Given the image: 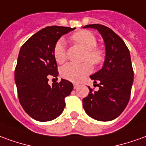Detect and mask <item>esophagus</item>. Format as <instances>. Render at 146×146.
<instances>
[{
  "instance_id": "obj_1",
  "label": "esophagus",
  "mask_w": 146,
  "mask_h": 146,
  "mask_svg": "<svg viewBox=\"0 0 146 146\" xmlns=\"http://www.w3.org/2000/svg\"><path fill=\"white\" fill-rule=\"evenodd\" d=\"M73 88H74V89H76V88H78V84H73Z\"/></svg>"
}]
</instances>
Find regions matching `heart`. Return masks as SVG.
Wrapping results in <instances>:
<instances>
[{
	"label": "heart",
	"instance_id": "heart-1",
	"mask_svg": "<svg viewBox=\"0 0 146 146\" xmlns=\"http://www.w3.org/2000/svg\"><path fill=\"white\" fill-rule=\"evenodd\" d=\"M71 39L86 50L84 61H89L94 66H98L104 62L105 59L104 50L100 47H96L97 40L92 32L84 30L79 31L71 36ZM53 54L58 63L62 64L66 61V42L63 38H60L56 42L54 46ZM92 71V66L89 62L81 64L67 63L61 69V75L66 80L78 83Z\"/></svg>",
	"mask_w": 146,
	"mask_h": 146
}]
</instances>
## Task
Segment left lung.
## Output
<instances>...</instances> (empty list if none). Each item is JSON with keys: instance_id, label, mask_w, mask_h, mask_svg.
Returning <instances> with one entry per match:
<instances>
[{"instance_id": "obj_1", "label": "left lung", "mask_w": 146, "mask_h": 146, "mask_svg": "<svg viewBox=\"0 0 146 146\" xmlns=\"http://www.w3.org/2000/svg\"><path fill=\"white\" fill-rule=\"evenodd\" d=\"M83 27L96 29L104 38L106 50L102 69L90 76L99 90L88 87L90 92L82 100L84 109L96 120L111 121L121 115L130 100L133 81L130 51L124 41L111 28L101 24H88Z\"/></svg>"}]
</instances>
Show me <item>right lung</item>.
<instances>
[{
    "label": "right lung",
    "mask_w": 146,
    "mask_h": 146,
    "mask_svg": "<svg viewBox=\"0 0 146 146\" xmlns=\"http://www.w3.org/2000/svg\"><path fill=\"white\" fill-rule=\"evenodd\" d=\"M75 27L50 26L29 38L20 48L15 82L22 108L32 119L47 122L58 118L65 108V98L73 90L70 81L62 79L48 84L49 77L58 75L53 50L63 35Z\"/></svg>",
    "instance_id": "add662e5"
}]
</instances>
